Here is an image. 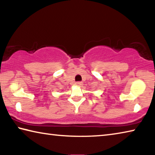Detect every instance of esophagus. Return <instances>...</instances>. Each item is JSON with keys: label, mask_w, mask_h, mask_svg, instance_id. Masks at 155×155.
<instances>
[{"label": "esophagus", "mask_w": 155, "mask_h": 155, "mask_svg": "<svg viewBox=\"0 0 155 155\" xmlns=\"http://www.w3.org/2000/svg\"><path fill=\"white\" fill-rule=\"evenodd\" d=\"M82 84H83V83L82 82H80V81H78V82H77L76 83V85H77V86H81L82 85Z\"/></svg>", "instance_id": "34e87169"}]
</instances>
